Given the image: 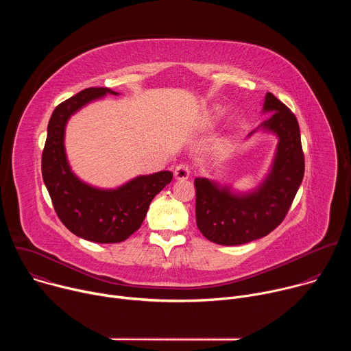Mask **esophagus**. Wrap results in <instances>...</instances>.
Segmentation results:
<instances>
[{"label":"esophagus","mask_w":351,"mask_h":351,"mask_svg":"<svg viewBox=\"0 0 351 351\" xmlns=\"http://www.w3.org/2000/svg\"><path fill=\"white\" fill-rule=\"evenodd\" d=\"M190 171H191L190 165L182 162V164L176 165V168H175V178L178 180H184V179H187L190 176Z\"/></svg>","instance_id":"obj_1"}]
</instances>
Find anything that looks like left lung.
I'll return each instance as SVG.
<instances>
[{
    "instance_id": "8db88e82",
    "label": "left lung",
    "mask_w": 351,
    "mask_h": 351,
    "mask_svg": "<svg viewBox=\"0 0 351 351\" xmlns=\"http://www.w3.org/2000/svg\"><path fill=\"white\" fill-rule=\"evenodd\" d=\"M264 112L272 111L263 128L278 136L271 172L250 193H233L207 178H195V222L210 241L237 245L261 239L285 219L304 176V154L294 114L267 93ZM253 130L248 136H252Z\"/></svg>"
}]
</instances>
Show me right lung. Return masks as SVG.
<instances>
[{
  "label": "right lung",
  "mask_w": 351,
  "mask_h": 351,
  "mask_svg": "<svg viewBox=\"0 0 351 351\" xmlns=\"http://www.w3.org/2000/svg\"><path fill=\"white\" fill-rule=\"evenodd\" d=\"M106 94L107 87H88L61 103L49 118L41 157L44 184L61 222L76 236L94 243H119L143 223L153 198L172 180V172L141 175L118 189H97L82 182L66 160L64 136L71 115Z\"/></svg>",
  "instance_id": "obj_1"
}]
</instances>
